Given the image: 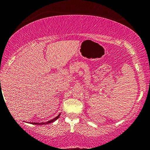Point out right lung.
Segmentation results:
<instances>
[{"mask_svg": "<svg viewBox=\"0 0 150 150\" xmlns=\"http://www.w3.org/2000/svg\"><path fill=\"white\" fill-rule=\"evenodd\" d=\"M59 116H60V114L58 115V116H57L56 117V118H53V119H52V120H49V121H47L46 122V123H32V124H35V125H42V124H48V123H53V121H55V120H57L58 118H59Z\"/></svg>", "mask_w": 150, "mask_h": 150, "instance_id": "1", "label": "right lung"}]
</instances>
